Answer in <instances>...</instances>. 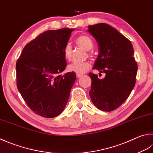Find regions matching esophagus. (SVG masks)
<instances>
[{"instance_id": "34e87169", "label": "esophagus", "mask_w": 153, "mask_h": 153, "mask_svg": "<svg viewBox=\"0 0 153 153\" xmlns=\"http://www.w3.org/2000/svg\"><path fill=\"white\" fill-rule=\"evenodd\" d=\"M83 76V74H79V73H76V76L78 77V78H80L81 76Z\"/></svg>"}]
</instances>
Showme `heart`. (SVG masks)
Instances as JSON below:
<instances>
[{
  "label": "heart",
  "instance_id": "heart-1",
  "mask_svg": "<svg viewBox=\"0 0 153 153\" xmlns=\"http://www.w3.org/2000/svg\"><path fill=\"white\" fill-rule=\"evenodd\" d=\"M76 43L86 51H90L93 47V42L90 37L86 35H81L76 39ZM63 53L66 59H71L72 55V47L67 42L63 48ZM91 68L90 62L88 61H74L68 65V70L75 73L83 74Z\"/></svg>",
  "mask_w": 153,
  "mask_h": 153
}]
</instances>
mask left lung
<instances>
[{"mask_svg": "<svg viewBox=\"0 0 153 153\" xmlns=\"http://www.w3.org/2000/svg\"><path fill=\"white\" fill-rule=\"evenodd\" d=\"M88 31L99 47L93 69L106 74L102 79L88 74L92 80L89 95L97 108L111 112L127 99L135 85L138 67L133 47L127 38L105 23L88 26Z\"/></svg>", "mask_w": 153, "mask_h": 153, "instance_id": "obj_1", "label": "left lung"}]
</instances>
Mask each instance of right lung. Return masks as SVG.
Here are the masks:
<instances>
[{
    "label": "right lung",
    "mask_w": 153,
    "mask_h": 153,
    "mask_svg": "<svg viewBox=\"0 0 153 153\" xmlns=\"http://www.w3.org/2000/svg\"><path fill=\"white\" fill-rule=\"evenodd\" d=\"M73 28L49 30L25 46L16 64V86L32 111L53 118L64 111L76 80L74 72L57 75L67 67L63 48Z\"/></svg>",
    "instance_id": "right-lung-1"
}]
</instances>
